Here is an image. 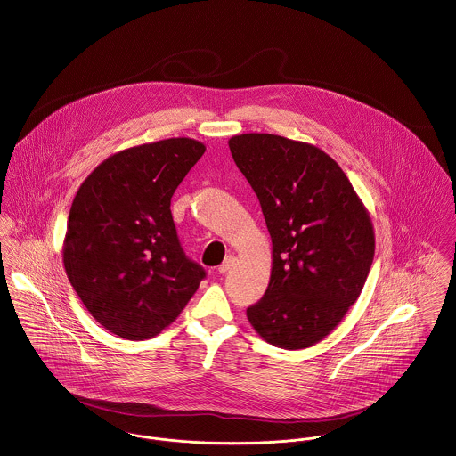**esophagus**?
Masks as SVG:
<instances>
[{
	"label": "esophagus",
	"instance_id": "esophagus-1",
	"mask_svg": "<svg viewBox=\"0 0 456 456\" xmlns=\"http://www.w3.org/2000/svg\"><path fill=\"white\" fill-rule=\"evenodd\" d=\"M232 265H234V256H227V258L218 265V274H225Z\"/></svg>",
	"mask_w": 456,
	"mask_h": 456
}]
</instances>
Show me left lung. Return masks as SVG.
<instances>
[{
    "label": "left lung",
    "instance_id": "8db88e82",
    "mask_svg": "<svg viewBox=\"0 0 456 456\" xmlns=\"http://www.w3.org/2000/svg\"><path fill=\"white\" fill-rule=\"evenodd\" d=\"M229 147L273 240L271 281L248 321L280 349L311 347L361 295L375 255L371 220L342 168L314 145L245 134Z\"/></svg>",
    "mask_w": 456,
    "mask_h": 456
}]
</instances>
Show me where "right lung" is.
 Here are the masks:
<instances>
[{
    "label": "right lung",
    "instance_id": "obj_1",
    "mask_svg": "<svg viewBox=\"0 0 456 456\" xmlns=\"http://www.w3.org/2000/svg\"><path fill=\"white\" fill-rule=\"evenodd\" d=\"M205 154L192 139L121 151L88 176L70 207L64 267L105 330L143 340L165 330L207 271L180 245L172 196Z\"/></svg>",
    "mask_w": 456,
    "mask_h": 456
}]
</instances>
